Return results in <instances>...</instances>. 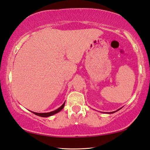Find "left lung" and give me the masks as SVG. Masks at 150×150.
Masks as SVG:
<instances>
[{
    "label": "left lung",
    "mask_w": 150,
    "mask_h": 150,
    "mask_svg": "<svg viewBox=\"0 0 150 150\" xmlns=\"http://www.w3.org/2000/svg\"><path fill=\"white\" fill-rule=\"evenodd\" d=\"M116 111H118V110H116ZM114 112H112L111 113H114Z\"/></svg>",
    "instance_id": "obj_1"
}]
</instances>
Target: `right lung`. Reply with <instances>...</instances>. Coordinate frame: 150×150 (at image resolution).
<instances>
[{
	"label": "right lung",
	"instance_id": "1",
	"mask_svg": "<svg viewBox=\"0 0 150 150\" xmlns=\"http://www.w3.org/2000/svg\"><path fill=\"white\" fill-rule=\"evenodd\" d=\"M64 105H65V103L63 104V105L60 106L59 108H57V110H55L54 111H52V112H46V113H38V112H32V113H34V115H37V116H41V117H47V116H50L52 115H54L55 114H56L57 112H59L62 110L64 107Z\"/></svg>",
	"mask_w": 150,
	"mask_h": 150
}]
</instances>
